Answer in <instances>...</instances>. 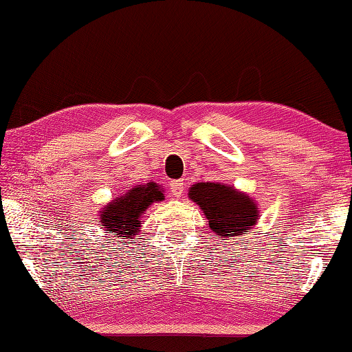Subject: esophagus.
Returning <instances> with one entry per match:
<instances>
[{
	"label": "esophagus",
	"instance_id": "esophagus-1",
	"mask_svg": "<svg viewBox=\"0 0 352 352\" xmlns=\"http://www.w3.org/2000/svg\"><path fill=\"white\" fill-rule=\"evenodd\" d=\"M170 190L177 198H180L184 192V183L183 180H172L170 182Z\"/></svg>",
	"mask_w": 352,
	"mask_h": 352
}]
</instances>
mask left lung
I'll use <instances>...</instances> for the list:
<instances>
[{"mask_svg":"<svg viewBox=\"0 0 352 352\" xmlns=\"http://www.w3.org/2000/svg\"><path fill=\"white\" fill-rule=\"evenodd\" d=\"M188 195L203 210L217 236L233 239L252 232L259 221L256 199L224 183H195Z\"/></svg>","mask_w":352,"mask_h":352,"instance_id":"8db88e82","label":"left lung"}]
</instances>
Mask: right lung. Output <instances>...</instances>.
<instances>
[{"label":"right lung","mask_w":352,"mask_h":352,"mask_svg":"<svg viewBox=\"0 0 352 352\" xmlns=\"http://www.w3.org/2000/svg\"><path fill=\"white\" fill-rule=\"evenodd\" d=\"M163 199V186L154 182L131 186L128 190L103 206L99 226L116 239H133L140 232L143 213L151 204L160 203Z\"/></svg>","instance_id":"right-lung-1"}]
</instances>
